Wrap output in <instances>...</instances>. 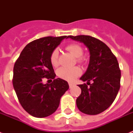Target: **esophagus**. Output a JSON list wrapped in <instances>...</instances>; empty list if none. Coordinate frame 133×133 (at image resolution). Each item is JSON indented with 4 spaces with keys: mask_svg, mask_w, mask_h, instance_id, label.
I'll list each match as a JSON object with an SVG mask.
<instances>
[{
    "mask_svg": "<svg viewBox=\"0 0 133 133\" xmlns=\"http://www.w3.org/2000/svg\"><path fill=\"white\" fill-rule=\"evenodd\" d=\"M73 86H74V84H72V83H69V87H70V88H72Z\"/></svg>",
    "mask_w": 133,
    "mask_h": 133,
    "instance_id": "34e87169",
    "label": "esophagus"
}]
</instances>
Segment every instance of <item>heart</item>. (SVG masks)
I'll return each instance as SVG.
<instances>
[{
    "instance_id": "b5f03b06",
    "label": "heart",
    "mask_w": 133,
    "mask_h": 133,
    "mask_svg": "<svg viewBox=\"0 0 133 133\" xmlns=\"http://www.w3.org/2000/svg\"><path fill=\"white\" fill-rule=\"evenodd\" d=\"M66 50L70 52L77 58V61L79 63H83L86 60L85 56H83V49L81 45L78 43H70L65 47ZM58 50L54 49L52 51L50 55V62L52 66L56 67L58 65ZM81 74V70L79 67H73V68H67L61 67L56 71V75L60 79H63L65 81L72 82L80 76Z\"/></svg>"
}]
</instances>
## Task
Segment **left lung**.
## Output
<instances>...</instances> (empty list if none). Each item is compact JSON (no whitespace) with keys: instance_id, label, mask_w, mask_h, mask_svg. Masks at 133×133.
I'll list each match as a JSON object with an SVG mask.
<instances>
[{"instance_id":"8db88e82","label":"left lung","mask_w":133,"mask_h":133,"mask_svg":"<svg viewBox=\"0 0 133 133\" xmlns=\"http://www.w3.org/2000/svg\"><path fill=\"white\" fill-rule=\"evenodd\" d=\"M68 37L83 43L90 54L88 68L80 78L88 81L90 86L85 83L79 85L81 93L76 101L77 107L87 115L101 113L113 103L120 88L121 70L117 59L104 43L95 37L87 35Z\"/></svg>"}]
</instances>
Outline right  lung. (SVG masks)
Instances as JSON below:
<instances>
[{
  "label": "right lung",
  "mask_w": 133,
  "mask_h": 133,
  "mask_svg": "<svg viewBox=\"0 0 133 133\" xmlns=\"http://www.w3.org/2000/svg\"><path fill=\"white\" fill-rule=\"evenodd\" d=\"M66 36H47L34 40L24 48L14 66L12 83L21 105L27 112L38 118L56 111L61 97L69 88L66 81L55 79L50 55ZM44 78L53 79L43 84Z\"/></svg>",
  "instance_id": "right-lung-1"
}]
</instances>
